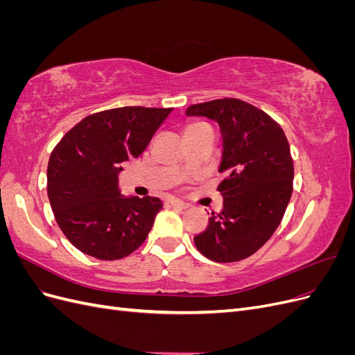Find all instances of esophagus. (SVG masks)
Returning <instances> with one entry per match:
<instances>
[{
  "instance_id": "esophagus-1",
  "label": "esophagus",
  "mask_w": 355,
  "mask_h": 355,
  "mask_svg": "<svg viewBox=\"0 0 355 355\" xmlns=\"http://www.w3.org/2000/svg\"><path fill=\"white\" fill-rule=\"evenodd\" d=\"M166 206H168V207H171V209L184 210V209L188 207V204L184 202V201H180V200H176V198H168V200L166 201Z\"/></svg>"
}]
</instances>
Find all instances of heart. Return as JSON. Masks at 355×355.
I'll return each mask as SVG.
<instances>
[{
  "label": "heart",
  "instance_id": "heart-1",
  "mask_svg": "<svg viewBox=\"0 0 355 355\" xmlns=\"http://www.w3.org/2000/svg\"><path fill=\"white\" fill-rule=\"evenodd\" d=\"M204 127H207V125H206V124H201V123H194V124H191V125L187 128V132L200 130V128H204Z\"/></svg>",
  "mask_w": 355,
  "mask_h": 355
}]
</instances>
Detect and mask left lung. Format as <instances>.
Here are the masks:
<instances>
[{
  "label": "left lung",
  "instance_id": "1",
  "mask_svg": "<svg viewBox=\"0 0 355 355\" xmlns=\"http://www.w3.org/2000/svg\"><path fill=\"white\" fill-rule=\"evenodd\" d=\"M188 116L218 123L222 135L218 191L223 209L211 213L196 247L214 262L252 256L280 225L293 191V159L283 128L256 106L218 99L187 110Z\"/></svg>",
  "mask_w": 355,
  "mask_h": 355
}]
</instances>
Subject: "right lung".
Listing matches in <instances>:
<instances>
[{
  "mask_svg": "<svg viewBox=\"0 0 355 355\" xmlns=\"http://www.w3.org/2000/svg\"><path fill=\"white\" fill-rule=\"evenodd\" d=\"M171 108L125 106L85 116L53 149L47 194L65 237L85 254L116 261L146 240L157 197L123 196V163L141 155Z\"/></svg>",
  "mask_w": 355,
  "mask_h": 355,
  "instance_id": "obj_1",
  "label": "right lung"
}]
</instances>
